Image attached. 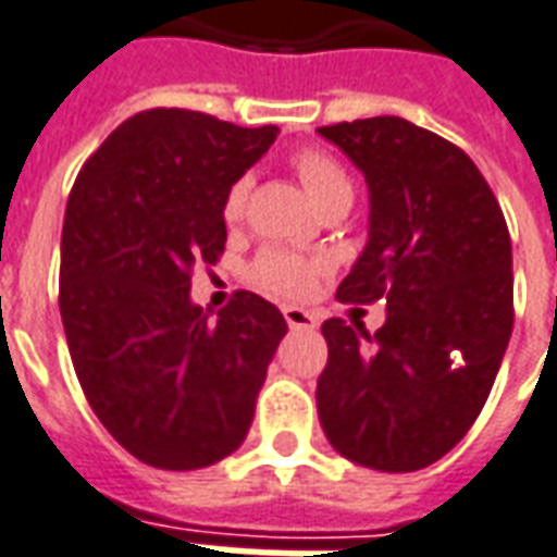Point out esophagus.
Wrapping results in <instances>:
<instances>
[{
	"instance_id": "1",
	"label": "esophagus",
	"mask_w": 557,
	"mask_h": 557,
	"mask_svg": "<svg viewBox=\"0 0 557 557\" xmlns=\"http://www.w3.org/2000/svg\"><path fill=\"white\" fill-rule=\"evenodd\" d=\"M285 321L290 330H314L318 326V318L306 309H297V306H287Z\"/></svg>"
}]
</instances>
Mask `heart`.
Segmentation results:
<instances>
[{"instance_id":"1","label":"heart","mask_w":557,"mask_h":557,"mask_svg":"<svg viewBox=\"0 0 557 557\" xmlns=\"http://www.w3.org/2000/svg\"><path fill=\"white\" fill-rule=\"evenodd\" d=\"M290 164H294L302 188L309 191L311 200L321 209L350 207L354 203V180L335 156L323 152V149H299L297 156L290 159ZM248 191H251L248 176H239L227 188L222 203L224 222L236 224L243 219ZM321 272L323 263L318 258H306V255L287 251V248H267L251 260L248 282L275 299H302L314 287Z\"/></svg>"}]
</instances>
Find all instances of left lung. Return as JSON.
I'll return each instance as SVG.
<instances>
[{"label": "left lung", "mask_w": 557, "mask_h": 557, "mask_svg": "<svg viewBox=\"0 0 557 557\" xmlns=\"http://www.w3.org/2000/svg\"><path fill=\"white\" fill-rule=\"evenodd\" d=\"M369 183V246L342 302L386 299L374 335L323 321L318 413L345 459L405 474L447 456L483 411L512 333V248L498 197L459 146L401 116L323 125Z\"/></svg>", "instance_id": "1"}]
</instances>
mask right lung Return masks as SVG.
I'll return each mask as SVG.
<instances>
[{"mask_svg":"<svg viewBox=\"0 0 557 557\" xmlns=\"http://www.w3.org/2000/svg\"><path fill=\"white\" fill-rule=\"evenodd\" d=\"M278 128L200 110L134 113L74 180L62 224L59 311L92 411L144 465L197 471L248 435L282 311L236 290L215 321L188 299L195 267L227 243V188Z\"/></svg>","mask_w":557,"mask_h":557,"instance_id":"1","label":"right lung"}]
</instances>
